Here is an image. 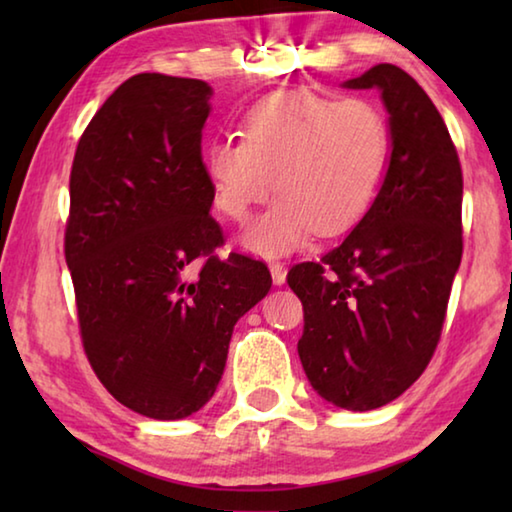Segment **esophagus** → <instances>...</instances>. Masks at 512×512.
<instances>
[{
  "mask_svg": "<svg viewBox=\"0 0 512 512\" xmlns=\"http://www.w3.org/2000/svg\"><path fill=\"white\" fill-rule=\"evenodd\" d=\"M271 275L275 284H284V280H287V266L282 262H271Z\"/></svg>",
  "mask_w": 512,
  "mask_h": 512,
  "instance_id": "1",
  "label": "esophagus"
}]
</instances>
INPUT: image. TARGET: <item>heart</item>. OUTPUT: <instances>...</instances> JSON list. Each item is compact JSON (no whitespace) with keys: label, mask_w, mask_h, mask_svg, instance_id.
<instances>
[{"label":"heart","mask_w":512,"mask_h":512,"mask_svg":"<svg viewBox=\"0 0 512 512\" xmlns=\"http://www.w3.org/2000/svg\"><path fill=\"white\" fill-rule=\"evenodd\" d=\"M241 131L244 140L207 146L205 169L216 210L235 223H246L275 187L280 198L244 239L266 257L300 248L314 230H350L375 201L391 151V128L375 103L309 90L257 101Z\"/></svg>","instance_id":"b5f03b06"}]
</instances>
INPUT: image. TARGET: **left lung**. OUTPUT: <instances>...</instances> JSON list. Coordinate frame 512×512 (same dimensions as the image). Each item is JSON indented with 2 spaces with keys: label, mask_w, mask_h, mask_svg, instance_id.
<instances>
[{
  "label": "left lung",
  "mask_w": 512,
  "mask_h": 512,
  "mask_svg": "<svg viewBox=\"0 0 512 512\" xmlns=\"http://www.w3.org/2000/svg\"><path fill=\"white\" fill-rule=\"evenodd\" d=\"M345 85L381 92L391 162L350 235L287 282L305 311L309 384L341 409L370 411L400 397L436 352L463 255V171L443 117L404 69L381 63Z\"/></svg>",
  "instance_id": "left-lung-1"
}]
</instances>
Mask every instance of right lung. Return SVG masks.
I'll use <instances>...</instances> for the list:
<instances>
[{
  "instance_id": "add662e5",
  "label": "right lung",
  "mask_w": 512,
  "mask_h": 512,
  "mask_svg": "<svg viewBox=\"0 0 512 512\" xmlns=\"http://www.w3.org/2000/svg\"><path fill=\"white\" fill-rule=\"evenodd\" d=\"M210 94L198 79L131 76L83 131L69 173L65 262L85 357L117 402L153 420L210 400L232 329L273 282L259 259L214 255Z\"/></svg>"
}]
</instances>
